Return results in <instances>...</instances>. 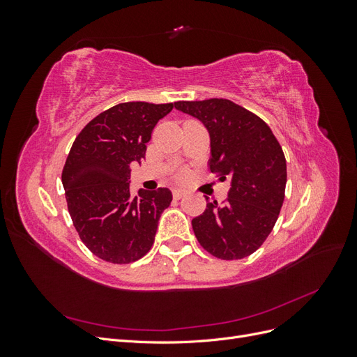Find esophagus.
Wrapping results in <instances>:
<instances>
[{
  "label": "esophagus",
  "mask_w": 357,
  "mask_h": 357,
  "mask_svg": "<svg viewBox=\"0 0 357 357\" xmlns=\"http://www.w3.org/2000/svg\"><path fill=\"white\" fill-rule=\"evenodd\" d=\"M185 195H186V190H183V189H172V197H174V199H181Z\"/></svg>",
  "instance_id": "obj_1"
}]
</instances>
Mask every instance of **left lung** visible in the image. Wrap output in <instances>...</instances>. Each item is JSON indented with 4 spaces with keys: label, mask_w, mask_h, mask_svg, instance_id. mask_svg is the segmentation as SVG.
Instances as JSON below:
<instances>
[{
    "label": "left lung",
    "mask_w": 357,
    "mask_h": 357,
    "mask_svg": "<svg viewBox=\"0 0 357 357\" xmlns=\"http://www.w3.org/2000/svg\"><path fill=\"white\" fill-rule=\"evenodd\" d=\"M178 112L197 117L210 135V169L231 189L223 204L208 202L192 220L199 244L213 256L235 261L255 253L271 234L287 181L283 149L261 117L229 100L178 101Z\"/></svg>",
    "instance_id": "1"
}]
</instances>
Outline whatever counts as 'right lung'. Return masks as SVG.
Returning <instances> with one entry per match:
<instances>
[{
    "label": "right lung",
    "instance_id": "add662e5",
    "mask_svg": "<svg viewBox=\"0 0 357 357\" xmlns=\"http://www.w3.org/2000/svg\"><path fill=\"white\" fill-rule=\"evenodd\" d=\"M174 104L122 102L102 112L74 139L62 171L68 211L84 245L102 261L131 264L153 245L168 188L131 193L132 162H142L159 119Z\"/></svg>",
    "mask_w": 357,
    "mask_h": 357
}]
</instances>
